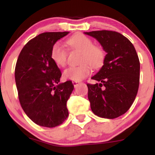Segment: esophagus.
I'll use <instances>...</instances> for the list:
<instances>
[{"label": "esophagus", "instance_id": "esophagus-1", "mask_svg": "<svg viewBox=\"0 0 155 155\" xmlns=\"http://www.w3.org/2000/svg\"><path fill=\"white\" fill-rule=\"evenodd\" d=\"M72 83H73V84H74V87H77V85L79 84L80 83L79 81H72Z\"/></svg>", "mask_w": 155, "mask_h": 155}]
</instances>
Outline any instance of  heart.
<instances>
[{
	"label": "heart",
	"instance_id": "b5f03b06",
	"mask_svg": "<svg viewBox=\"0 0 155 155\" xmlns=\"http://www.w3.org/2000/svg\"><path fill=\"white\" fill-rule=\"evenodd\" d=\"M68 45L72 49L81 51L80 62L82 63L77 66H70L63 72L65 79L79 81L89 76L92 68H100L104 65L106 53L100 46L93 44V41L82 33H78L68 39ZM51 60L57 65L64 67L66 65L68 51L60 42H57L51 47Z\"/></svg>",
	"mask_w": 155,
	"mask_h": 155
}]
</instances>
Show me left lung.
Wrapping results in <instances>:
<instances>
[{
  "instance_id": "obj_1",
  "label": "left lung",
  "mask_w": 155,
  "mask_h": 155,
  "mask_svg": "<svg viewBox=\"0 0 155 155\" xmlns=\"http://www.w3.org/2000/svg\"><path fill=\"white\" fill-rule=\"evenodd\" d=\"M97 39L107 54L104 65L87 84L88 99L97 116L114 119L126 113L136 98L139 87L140 62L133 44L112 31L86 32Z\"/></svg>"
}]
</instances>
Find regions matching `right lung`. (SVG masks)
<instances>
[{
  "label": "right lung",
  "mask_w": 155,
  "mask_h": 155,
  "mask_svg": "<svg viewBox=\"0 0 155 155\" xmlns=\"http://www.w3.org/2000/svg\"><path fill=\"white\" fill-rule=\"evenodd\" d=\"M68 33H41L24 46L16 63L19 103L27 116L38 125L57 127L68 116L66 103L74 85L71 81L59 84L62 74L51 58L52 46Z\"/></svg>",
  "instance_id": "1"
}]
</instances>
